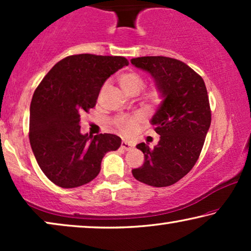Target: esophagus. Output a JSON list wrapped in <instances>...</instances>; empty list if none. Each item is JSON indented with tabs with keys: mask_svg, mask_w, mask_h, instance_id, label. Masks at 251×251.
<instances>
[{
	"mask_svg": "<svg viewBox=\"0 0 251 251\" xmlns=\"http://www.w3.org/2000/svg\"><path fill=\"white\" fill-rule=\"evenodd\" d=\"M121 147H122L123 150H126V151H129V150H131V149H132L133 145H132V144L128 143V142H126V140H123V142L121 143Z\"/></svg>",
	"mask_w": 251,
	"mask_h": 251,
	"instance_id": "34e87169",
	"label": "esophagus"
}]
</instances>
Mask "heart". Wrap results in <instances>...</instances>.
Returning <instances> with one entry per match:
<instances>
[{"instance_id":"heart-1","label":"heart","mask_w":251,"mask_h":251,"mask_svg":"<svg viewBox=\"0 0 251 251\" xmlns=\"http://www.w3.org/2000/svg\"><path fill=\"white\" fill-rule=\"evenodd\" d=\"M119 83L121 85L123 90L126 94H138L142 89L145 87V78L143 75L133 71L125 72L119 76ZM145 100L151 102V104H160L161 100L163 99V91L161 90V88L154 87L150 88L149 90L145 92ZM139 123L138 116H122L119 118L116 121V126L121 131L126 133H130L133 129L136 128V126Z\"/></svg>"}]
</instances>
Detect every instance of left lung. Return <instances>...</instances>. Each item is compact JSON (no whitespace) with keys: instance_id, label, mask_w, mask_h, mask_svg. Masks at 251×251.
<instances>
[{"instance_id":"8db88e82","label":"left lung","mask_w":251,"mask_h":251,"mask_svg":"<svg viewBox=\"0 0 251 251\" xmlns=\"http://www.w3.org/2000/svg\"><path fill=\"white\" fill-rule=\"evenodd\" d=\"M131 64L149 72L163 91L151 120L160 140L154 149L145 143L137 145L145 161L132 175L150 186H170L186 176L200 156L211 123L207 88L200 75L174 58L138 57Z\"/></svg>"}]
</instances>
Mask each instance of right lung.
Segmentation results:
<instances>
[{
	"instance_id": "right-lung-1",
	"label": "right lung",
	"mask_w": 251,
	"mask_h": 251,
	"mask_svg": "<svg viewBox=\"0 0 251 251\" xmlns=\"http://www.w3.org/2000/svg\"><path fill=\"white\" fill-rule=\"evenodd\" d=\"M129 61L120 56H68L51 68L30 102L29 143L41 170L53 184L74 188L95 179L109 151L121 146L112 133L82 135L80 118L94 108L104 82Z\"/></svg>"
}]
</instances>
